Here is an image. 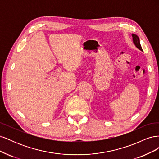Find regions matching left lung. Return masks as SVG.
<instances>
[{
  "label": "left lung",
  "mask_w": 159,
  "mask_h": 159,
  "mask_svg": "<svg viewBox=\"0 0 159 159\" xmlns=\"http://www.w3.org/2000/svg\"><path fill=\"white\" fill-rule=\"evenodd\" d=\"M132 37H133V44L135 45V46L139 50H140L141 51H143L142 47L140 44V40H139V38L138 37L137 35L134 34H132Z\"/></svg>",
  "instance_id": "8db88e82"
}]
</instances>
